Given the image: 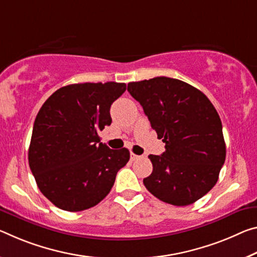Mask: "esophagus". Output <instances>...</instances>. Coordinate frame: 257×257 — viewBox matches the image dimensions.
I'll return each mask as SVG.
<instances>
[{"instance_id":"34e87169","label":"esophagus","mask_w":257,"mask_h":257,"mask_svg":"<svg viewBox=\"0 0 257 257\" xmlns=\"http://www.w3.org/2000/svg\"><path fill=\"white\" fill-rule=\"evenodd\" d=\"M142 158V156H137V154H135V153H130V160L132 161H135V160H138V159H141Z\"/></svg>"}]
</instances>
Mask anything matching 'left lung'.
Segmentation results:
<instances>
[{
    "label": "left lung",
    "mask_w": 257,
    "mask_h": 257,
    "mask_svg": "<svg viewBox=\"0 0 257 257\" xmlns=\"http://www.w3.org/2000/svg\"><path fill=\"white\" fill-rule=\"evenodd\" d=\"M128 91L166 143L161 156H149L153 172L143 180L145 187L174 206L199 200L216 184L226 156L214 105L197 88L166 76L130 82Z\"/></svg>",
    "instance_id": "8db88e82"
}]
</instances>
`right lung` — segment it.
Masks as SVG:
<instances>
[{
	"instance_id": "add662e5",
	"label": "right lung",
	"mask_w": 257,
	"mask_h": 257,
	"mask_svg": "<svg viewBox=\"0 0 257 257\" xmlns=\"http://www.w3.org/2000/svg\"><path fill=\"white\" fill-rule=\"evenodd\" d=\"M125 83H75L55 91L36 115L28 164L41 192L56 207L81 211L109 193L129 151L100 143L109 108Z\"/></svg>"
}]
</instances>
